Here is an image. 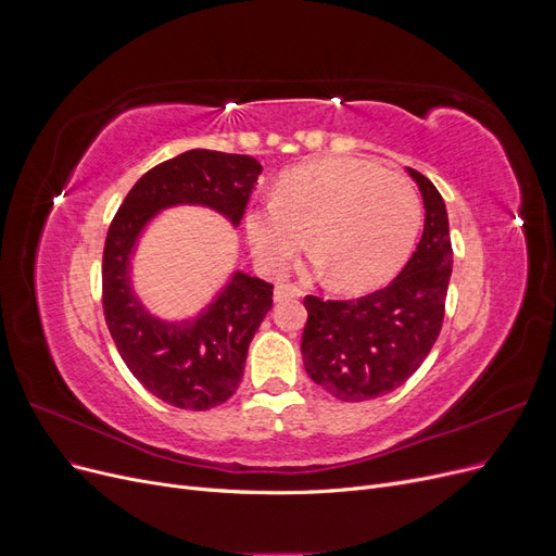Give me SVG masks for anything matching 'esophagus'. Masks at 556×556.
<instances>
[{"instance_id":"1","label":"esophagus","mask_w":556,"mask_h":556,"mask_svg":"<svg viewBox=\"0 0 556 556\" xmlns=\"http://www.w3.org/2000/svg\"><path fill=\"white\" fill-rule=\"evenodd\" d=\"M299 296H304V292L294 288V285H278L274 292V299L278 301V304H282V301H290V299H299Z\"/></svg>"}]
</instances>
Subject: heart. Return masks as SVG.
Segmentation results:
<instances>
[{
    "mask_svg": "<svg viewBox=\"0 0 556 556\" xmlns=\"http://www.w3.org/2000/svg\"><path fill=\"white\" fill-rule=\"evenodd\" d=\"M419 227L413 182L362 157L299 164L278 178L271 206L245 213L248 243L268 274H282L308 233L325 282L343 294L390 282L410 260Z\"/></svg>",
    "mask_w": 556,
    "mask_h": 556,
    "instance_id": "1",
    "label": "heart"
}]
</instances>
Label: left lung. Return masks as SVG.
<instances>
[{
    "label": "left lung",
    "mask_w": 556,
    "mask_h": 556,
    "mask_svg": "<svg viewBox=\"0 0 556 556\" xmlns=\"http://www.w3.org/2000/svg\"><path fill=\"white\" fill-rule=\"evenodd\" d=\"M408 174L425 201V231L403 271L387 288L359 299H304L306 374L341 401L394 392L422 366L443 327L452 274L445 201L427 176Z\"/></svg>",
    "instance_id": "1"
}]
</instances>
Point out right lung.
<instances>
[{
	"instance_id": "obj_1",
	"label": "right lung",
	"mask_w": 556,
	"mask_h": 556,
	"mask_svg": "<svg viewBox=\"0 0 556 556\" xmlns=\"http://www.w3.org/2000/svg\"><path fill=\"white\" fill-rule=\"evenodd\" d=\"M262 164L250 155L188 150L143 174L106 233L102 304L123 362L146 390L182 410L225 403L243 378L248 345L274 306V285L233 271L194 319L166 323L134 294L131 255L141 231L172 206H206L239 227Z\"/></svg>"
}]
</instances>
